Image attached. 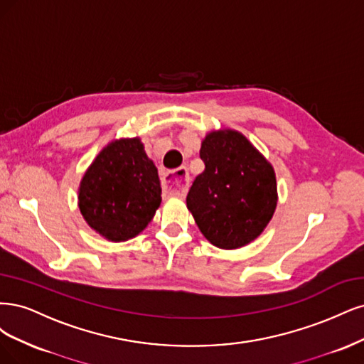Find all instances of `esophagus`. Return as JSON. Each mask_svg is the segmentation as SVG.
<instances>
[{
    "label": "esophagus",
    "instance_id": "obj_1",
    "mask_svg": "<svg viewBox=\"0 0 364 364\" xmlns=\"http://www.w3.org/2000/svg\"><path fill=\"white\" fill-rule=\"evenodd\" d=\"M161 186L172 196H183L189 187V172L186 168L168 171L163 173Z\"/></svg>",
    "mask_w": 364,
    "mask_h": 364
}]
</instances>
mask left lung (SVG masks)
Here are the masks:
<instances>
[{
	"label": "left lung",
	"mask_w": 364,
	"mask_h": 364,
	"mask_svg": "<svg viewBox=\"0 0 364 364\" xmlns=\"http://www.w3.org/2000/svg\"><path fill=\"white\" fill-rule=\"evenodd\" d=\"M199 157L205 169L191 187L187 208L210 243L228 251L242 248L260 236L275 213L274 166L231 128L207 133Z\"/></svg>",
	"instance_id": "8db88e82"
}]
</instances>
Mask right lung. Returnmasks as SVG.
<instances>
[{
	"mask_svg": "<svg viewBox=\"0 0 364 364\" xmlns=\"http://www.w3.org/2000/svg\"><path fill=\"white\" fill-rule=\"evenodd\" d=\"M161 203L157 168L140 137L114 139L83 173L78 208L87 225L110 242L142 232Z\"/></svg>",
	"mask_w": 364,
	"mask_h": 364,
	"instance_id": "obj_1",
	"label": "right lung"
}]
</instances>
